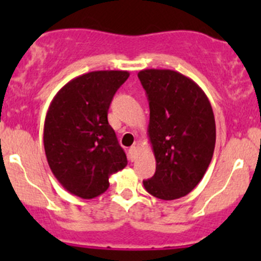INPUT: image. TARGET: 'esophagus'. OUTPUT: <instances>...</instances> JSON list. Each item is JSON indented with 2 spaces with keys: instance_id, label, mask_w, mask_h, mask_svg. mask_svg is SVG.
Listing matches in <instances>:
<instances>
[{
  "instance_id": "esophagus-1",
  "label": "esophagus",
  "mask_w": 261,
  "mask_h": 261,
  "mask_svg": "<svg viewBox=\"0 0 261 261\" xmlns=\"http://www.w3.org/2000/svg\"><path fill=\"white\" fill-rule=\"evenodd\" d=\"M136 156H138V147L131 146L130 149H128V159H130L131 162H134V160L136 159Z\"/></svg>"
}]
</instances>
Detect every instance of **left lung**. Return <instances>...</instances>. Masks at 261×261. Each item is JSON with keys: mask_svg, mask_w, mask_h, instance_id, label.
Listing matches in <instances>:
<instances>
[{"mask_svg": "<svg viewBox=\"0 0 261 261\" xmlns=\"http://www.w3.org/2000/svg\"><path fill=\"white\" fill-rule=\"evenodd\" d=\"M150 107L147 133L156 169L146 192L164 201L187 196L201 181L216 144L212 106L201 87L170 69L138 74Z\"/></svg>", "mask_w": 261, "mask_h": 261, "instance_id": "obj_1", "label": "left lung"}]
</instances>
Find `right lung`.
<instances>
[{
    "instance_id": "add662e5",
    "label": "right lung",
    "mask_w": 261,
    "mask_h": 261,
    "mask_svg": "<svg viewBox=\"0 0 261 261\" xmlns=\"http://www.w3.org/2000/svg\"><path fill=\"white\" fill-rule=\"evenodd\" d=\"M126 70H96L68 82L53 98L44 123V149L58 181L83 199L107 191L110 175L127 165L107 120Z\"/></svg>"
}]
</instances>
